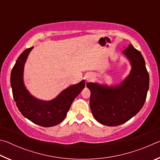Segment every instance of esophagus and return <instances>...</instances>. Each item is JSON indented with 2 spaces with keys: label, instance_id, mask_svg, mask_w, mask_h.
I'll return each instance as SVG.
<instances>
[{
  "label": "esophagus",
  "instance_id": "34e87169",
  "mask_svg": "<svg viewBox=\"0 0 160 160\" xmlns=\"http://www.w3.org/2000/svg\"><path fill=\"white\" fill-rule=\"evenodd\" d=\"M92 78H93V75L91 74H89L85 77V79L87 81H90L92 79Z\"/></svg>",
  "mask_w": 160,
  "mask_h": 160
}]
</instances>
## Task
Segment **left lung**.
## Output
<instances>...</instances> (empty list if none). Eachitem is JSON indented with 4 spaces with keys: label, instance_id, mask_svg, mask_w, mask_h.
<instances>
[{
    "label": "left lung",
    "instance_id": "obj_1",
    "mask_svg": "<svg viewBox=\"0 0 160 160\" xmlns=\"http://www.w3.org/2000/svg\"><path fill=\"white\" fill-rule=\"evenodd\" d=\"M122 53L131 65L130 74L119 85L87 83L91 92L90 105L94 118L103 125H121L136 115L145 102L149 74L141 53L129 44Z\"/></svg>",
    "mask_w": 160,
    "mask_h": 160
}]
</instances>
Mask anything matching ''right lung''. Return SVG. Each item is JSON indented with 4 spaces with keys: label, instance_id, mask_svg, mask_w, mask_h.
Instances as JSON below:
<instances>
[{
    "label": "right lung",
    "instance_id": "add662e5",
    "mask_svg": "<svg viewBox=\"0 0 160 160\" xmlns=\"http://www.w3.org/2000/svg\"><path fill=\"white\" fill-rule=\"evenodd\" d=\"M34 47L27 48L19 56L12 68L10 84L12 95L18 109L25 117L37 125L51 127L64 120L71 104L85 88V80L65 89L50 101L36 98L29 92L23 81L25 63Z\"/></svg>",
    "mask_w": 160,
    "mask_h": 160
}]
</instances>
